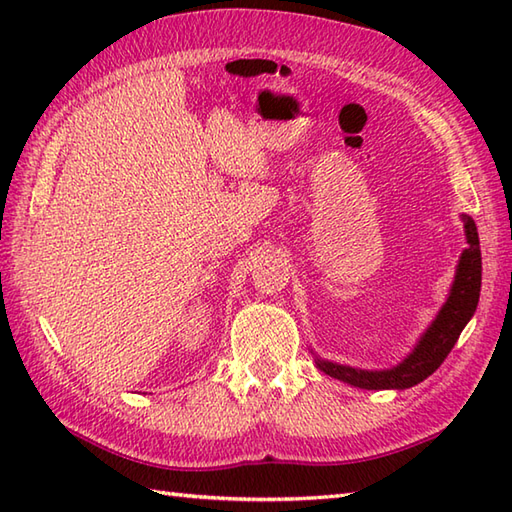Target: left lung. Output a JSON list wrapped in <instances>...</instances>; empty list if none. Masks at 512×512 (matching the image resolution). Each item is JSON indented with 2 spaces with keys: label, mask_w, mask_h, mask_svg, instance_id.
<instances>
[{
  "label": "left lung",
  "mask_w": 512,
  "mask_h": 512,
  "mask_svg": "<svg viewBox=\"0 0 512 512\" xmlns=\"http://www.w3.org/2000/svg\"><path fill=\"white\" fill-rule=\"evenodd\" d=\"M464 233L469 248H464L460 257L458 270H455V281L449 292V299L444 303L438 317L420 336L418 345L413 352L391 369H380V372H369V369H356L339 365L323 358H314L317 367L332 378H339L347 385L361 389H407L422 383L424 378L431 376L449 356L453 345L458 343L464 325L471 321L473 312L480 301L482 288V253H480V237H477V226L469 215H462Z\"/></svg>",
  "instance_id": "obj_1"
}]
</instances>
